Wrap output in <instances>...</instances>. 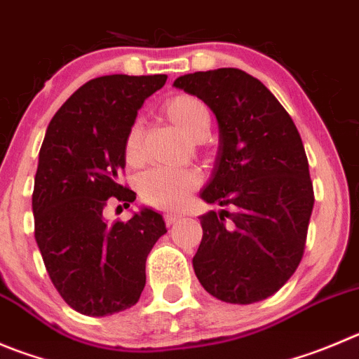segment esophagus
<instances>
[{"label":"esophagus","instance_id":"esophagus-1","mask_svg":"<svg viewBox=\"0 0 359 359\" xmlns=\"http://www.w3.org/2000/svg\"><path fill=\"white\" fill-rule=\"evenodd\" d=\"M180 214H175V212H168V214H164V221H166V225L168 226H172V225H175L177 221L180 219Z\"/></svg>","mask_w":359,"mask_h":359}]
</instances>
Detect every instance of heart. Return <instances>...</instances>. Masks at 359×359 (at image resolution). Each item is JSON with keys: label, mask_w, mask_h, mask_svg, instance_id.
<instances>
[{"label": "heart", "mask_w": 359, "mask_h": 359, "mask_svg": "<svg viewBox=\"0 0 359 359\" xmlns=\"http://www.w3.org/2000/svg\"><path fill=\"white\" fill-rule=\"evenodd\" d=\"M164 113L170 122L191 140L205 138L210 129V111L198 97H172L164 104ZM123 156L130 166H136L142 161V126L138 122L133 123L127 133ZM200 184L202 175L196 170L154 168L140 177L138 191L147 205L173 210L182 207Z\"/></svg>", "instance_id": "1"}]
</instances>
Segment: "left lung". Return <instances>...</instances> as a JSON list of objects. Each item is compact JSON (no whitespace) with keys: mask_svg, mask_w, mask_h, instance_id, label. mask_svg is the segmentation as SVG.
Masks as SVG:
<instances>
[{"mask_svg":"<svg viewBox=\"0 0 359 359\" xmlns=\"http://www.w3.org/2000/svg\"><path fill=\"white\" fill-rule=\"evenodd\" d=\"M173 86L202 99L219 126L216 164L200 196L207 203L236 207V212L200 216L196 278L225 303L266 299L299 266L313 209L297 127L276 97L244 70L186 74Z\"/></svg>","mask_w":359,"mask_h":359,"instance_id":"8db88e82","label":"left lung"}]
</instances>
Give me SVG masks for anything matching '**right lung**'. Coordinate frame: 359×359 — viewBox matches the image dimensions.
<instances>
[{"label":"right lung","instance_id":"right-lung-1","mask_svg":"<svg viewBox=\"0 0 359 359\" xmlns=\"http://www.w3.org/2000/svg\"><path fill=\"white\" fill-rule=\"evenodd\" d=\"M154 76H100L56 111L39 154L33 216L35 241L53 285L83 316H113L138 303L145 262L166 225L142 209L108 223V198L129 207L136 193L120 184L123 143L147 97L166 83Z\"/></svg>","mask_w":359,"mask_h":359}]
</instances>
